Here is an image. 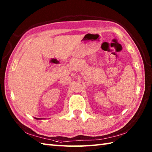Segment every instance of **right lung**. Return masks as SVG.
<instances>
[{"label":"right lung","mask_w":152,"mask_h":152,"mask_svg":"<svg viewBox=\"0 0 152 152\" xmlns=\"http://www.w3.org/2000/svg\"><path fill=\"white\" fill-rule=\"evenodd\" d=\"M35 119H39V118H35Z\"/></svg>","instance_id":"add662e5"}]
</instances>
